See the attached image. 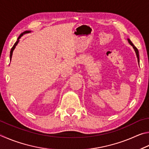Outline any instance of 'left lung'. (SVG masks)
<instances>
[{"label": "left lung", "mask_w": 149, "mask_h": 149, "mask_svg": "<svg viewBox=\"0 0 149 149\" xmlns=\"http://www.w3.org/2000/svg\"><path fill=\"white\" fill-rule=\"evenodd\" d=\"M127 40H128V42H129V43L131 44V45L133 46V48H134V49H135V53H136V55H137V59H138V61L139 62V51H138V49H137V48H136V47H135L134 45V44H133L132 42V41L130 40V39L128 38L127 39Z\"/></svg>", "instance_id": "left-lung-1"}]
</instances>
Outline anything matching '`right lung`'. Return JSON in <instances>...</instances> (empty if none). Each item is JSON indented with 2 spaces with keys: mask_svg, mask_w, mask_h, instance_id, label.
Segmentation results:
<instances>
[{
  "mask_svg": "<svg viewBox=\"0 0 149 149\" xmlns=\"http://www.w3.org/2000/svg\"><path fill=\"white\" fill-rule=\"evenodd\" d=\"M30 31H25V32H23V33H22L21 34V35L19 36V37H18V38H17V40L15 42V43L14 44V46H13V47L12 48V49H11V51H10V60H11V59H12V53H13V51H14V48H15V46L17 45V43H18V42H19V39L21 38V36H22L23 34H26V33H29Z\"/></svg>",
  "mask_w": 149,
  "mask_h": 149,
  "instance_id": "add662e5",
  "label": "right lung"
}]
</instances>
